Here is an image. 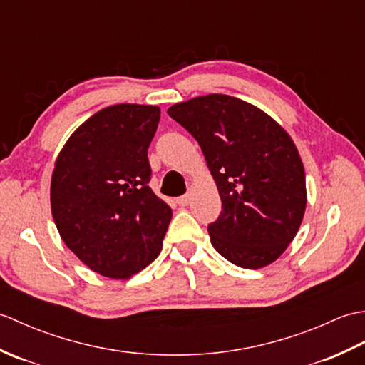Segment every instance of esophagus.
Instances as JSON below:
<instances>
[{
  "label": "esophagus",
  "instance_id": "obj_1",
  "mask_svg": "<svg viewBox=\"0 0 365 365\" xmlns=\"http://www.w3.org/2000/svg\"><path fill=\"white\" fill-rule=\"evenodd\" d=\"M190 200H191L190 195H183L180 197H177V204L180 205V207H187L190 204Z\"/></svg>",
  "mask_w": 365,
  "mask_h": 365
}]
</instances>
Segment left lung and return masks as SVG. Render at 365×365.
Instances as JSON below:
<instances>
[{
  "label": "left lung",
  "instance_id": "1",
  "mask_svg": "<svg viewBox=\"0 0 365 365\" xmlns=\"http://www.w3.org/2000/svg\"><path fill=\"white\" fill-rule=\"evenodd\" d=\"M168 114L204 152L222 210L208 224L212 245L237 267L273 263L297 235L306 210V174L289 133L254 105L210 94Z\"/></svg>",
  "mask_w": 365,
  "mask_h": 365
}]
</instances>
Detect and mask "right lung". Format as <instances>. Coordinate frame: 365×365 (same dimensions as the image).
I'll list each match as a JSON object with an SVG mask.
<instances>
[{"label":"right lung","mask_w":365,"mask_h":365,"mask_svg":"<svg viewBox=\"0 0 365 365\" xmlns=\"http://www.w3.org/2000/svg\"><path fill=\"white\" fill-rule=\"evenodd\" d=\"M160 108H103L75 130L51 177V213L68 250L96 273L128 279L158 257L173 218L149 187Z\"/></svg>","instance_id":"obj_1"}]
</instances>
